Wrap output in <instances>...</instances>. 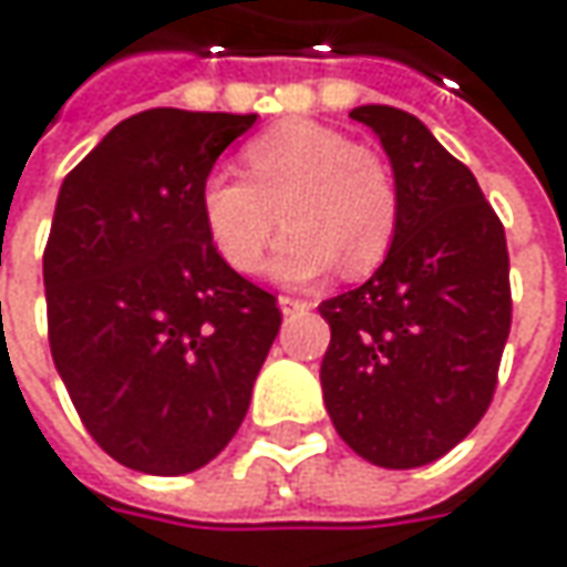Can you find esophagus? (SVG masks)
<instances>
[{"instance_id":"34e87169","label":"esophagus","mask_w":567,"mask_h":567,"mask_svg":"<svg viewBox=\"0 0 567 567\" xmlns=\"http://www.w3.org/2000/svg\"><path fill=\"white\" fill-rule=\"evenodd\" d=\"M277 306H280V312H284V316H302V312H309V309H312V302L296 299V296H280V299H277Z\"/></svg>"}]
</instances>
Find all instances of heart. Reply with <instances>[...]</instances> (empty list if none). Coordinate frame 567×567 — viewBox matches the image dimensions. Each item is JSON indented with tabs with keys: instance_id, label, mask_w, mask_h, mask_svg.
Wrapping results in <instances>:
<instances>
[{
	"instance_id": "1",
	"label": "heart",
	"mask_w": 567,
	"mask_h": 567,
	"mask_svg": "<svg viewBox=\"0 0 567 567\" xmlns=\"http://www.w3.org/2000/svg\"><path fill=\"white\" fill-rule=\"evenodd\" d=\"M246 176L210 169L198 188L202 224L233 271L261 268L265 249L284 224L271 274L309 284L328 271L360 277L379 268L394 243L401 195L375 151L328 125L287 120L243 151Z\"/></svg>"
}]
</instances>
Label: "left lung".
<instances>
[{
    "mask_svg": "<svg viewBox=\"0 0 567 567\" xmlns=\"http://www.w3.org/2000/svg\"><path fill=\"white\" fill-rule=\"evenodd\" d=\"M350 116L379 135L401 217L379 271L318 306L331 324L321 391L360 457L423 467L489 410L512 331L505 227L476 176L416 116L381 103Z\"/></svg>",
    "mask_w": 567,
    "mask_h": 567,
    "instance_id": "left-lung-1",
    "label": "left lung"
}]
</instances>
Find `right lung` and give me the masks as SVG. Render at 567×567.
<instances>
[{
	"instance_id": "add662e5",
	"label": "right lung",
	"mask_w": 567,
	"mask_h": 567,
	"mask_svg": "<svg viewBox=\"0 0 567 567\" xmlns=\"http://www.w3.org/2000/svg\"><path fill=\"white\" fill-rule=\"evenodd\" d=\"M258 116L144 110L62 179L43 251L50 350L113 461L179 476L246 420L280 331L271 293L214 249L202 179Z\"/></svg>"
}]
</instances>
